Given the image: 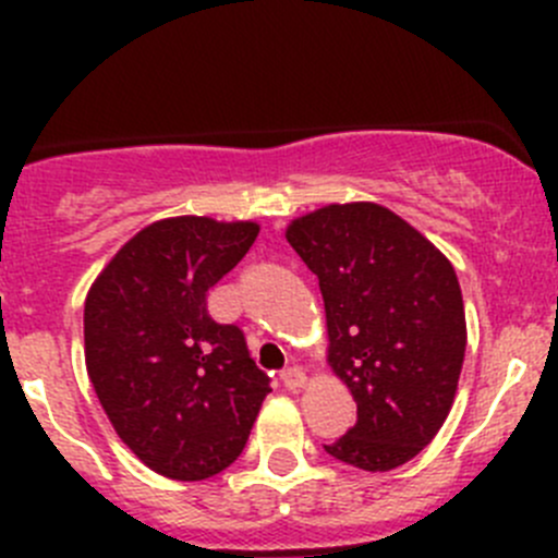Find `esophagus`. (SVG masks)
Wrapping results in <instances>:
<instances>
[{
    "instance_id": "1",
    "label": "esophagus",
    "mask_w": 558,
    "mask_h": 558,
    "mask_svg": "<svg viewBox=\"0 0 558 558\" xmlns=\"http://www.w3.org/2000/svg\"><path fill=\"white\" fill-rule=\"evenodd\" d=\"M280 380H283V386L289 388V391H302V388L307 386V375L302 373L300 367H289L280 373Z\"/></svg>"
}]
</instances>
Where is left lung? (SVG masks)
Wrapping results in <instances>:
<instances>
[{
    "label": "left lung",
    "mask_w": 558,
    "mask_h": 558,
    "mask_svg": "<svg viewBox=\"0 0 558 558\" xmlns=\"http://www.w3.org/2000/svg\"><path fill=\"white\" fill-rule=\"evenodd\" d=\"M286 240L318 278L326 364L356 399V426L326 453L397 470L435 440L459 388L466 320L453 264L375 202L305 213Z\"/></svg>",
    "instance_id": "obj_1"
}]
</instances>
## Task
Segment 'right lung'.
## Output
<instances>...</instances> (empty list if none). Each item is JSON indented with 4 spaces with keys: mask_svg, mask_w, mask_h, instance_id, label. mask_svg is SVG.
I'll return each instance as SVG.
<instances>
[{
    "mask_svg": "<svg viewBox=\"0 0 558 558\" xmlns=\"http://www.w3.org/2000/svg\"><path fill=\"white\" fill-rule=\"evenodd\" d=\"M256 221L174 216L105 264L83 311L86 369L126 448L172 481H205L243 453L269 378L207 291L238 267Z\"/></svg>",
    "mask_w": 558,
    "mask_h": 558,
    "instance_id": "add662e5",
    "label": "right lung"
}]
</instances>
